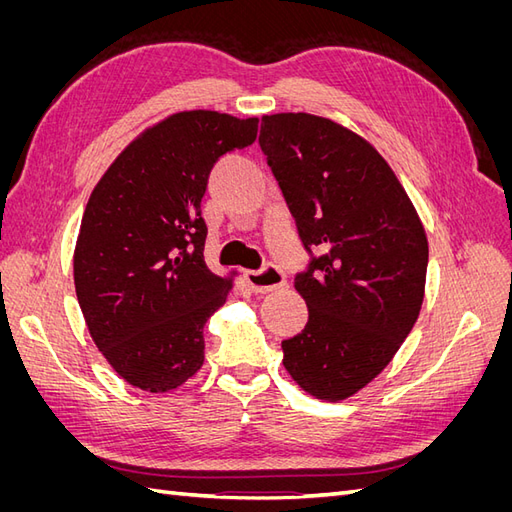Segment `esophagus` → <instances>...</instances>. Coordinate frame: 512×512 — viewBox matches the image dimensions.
<instances>
[{"mask_svg": "<svg viewBox=\"0 0 512 512\" xmlns=\"http://www.w3.org/2000/svg\"><path fill=\"white\" fill-rule=\"evenodd\" d=\"M245 282L254 292H271L275 288H280L286 284V275L282 269H277L275 265L262 267L260 271H245Z\"/></svg>", "mask_w": 512, "mask_h": 512, "instance_id": "obj_1", "label": "esophagus"}]
</instances>
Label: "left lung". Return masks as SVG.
Returning <instances> with one entry per match:
<instances>
[{
    "instance_id": "1",
    "label": "left lung",
    "mask_w": 512,
    "mask_h": 512,
    "mask_svg": "<svg viewBox=\"0 0 512 512\" xmlns=\"http://www.w3.org/2000/svg\"><path fill=\"white\" fill-rule=\"evenodd\" d=\"M258 143L312 256L294 277L309 318L282 342L284 367L309 395L346 399L391 363L421 312L425 228L391 166L339 123L265 115Z\"/></svg>"
}]
</instances>
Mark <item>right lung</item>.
Masks as SVG:
<instances>
[{"instance_id":"obj_1","label":"right lung","mask_w":512,"mask_h":512,"mask_svg":"<svg viewBox=\"0 0 512 512\" xmlns=\"http://www.w3.org/2000/svg\"><path fill=\"white\" fill-rule=\"evenodd\" d=\"M256 132V117L170 115L123 149L89 196L76 297L104 359L136 389L173 391L203 367V327L232 280L205 265L200 200L213 164Z\"/></svg>"}]
</instances>
